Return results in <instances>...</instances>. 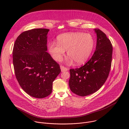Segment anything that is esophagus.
<instances>
[{"instance_id": "1", "label": "esophagus", "mask_w": 129, "mask_h": 129, "mask_svg": "<svg viewBox=\"0 0 129 129\" xmlns=\"http://www.w3.org/2000/svg\"><path fill=\"white\" fill-rule=\"evenodd\" d=\"M60 69H61V70L62 72L66 71H67V70H68V69L66 67H65L63 66H60Z\"/></svg>"}]
</instances>
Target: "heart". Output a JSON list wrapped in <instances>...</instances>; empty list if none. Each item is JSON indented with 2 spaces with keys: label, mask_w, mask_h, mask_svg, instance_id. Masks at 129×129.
Listing matches in <instances>:
<instances>
[{
  "label": "heart",
  "mask_w": 129,
  "mask_h": 129,
  "mask_svg": "<svg viewBox=\"0 0 129 129\" xmlns=\"http://www.w3.org/2000/svg\"><path fill=\"white\" fill-rule=\"evenodd\" d=\"M94 46V40L89 34L81 32L64 33L57 37V43L50 42L48 50L51 57L56 61L62 60L65 50L69 58L68 64L75 61L77 64L84 63L90 57Z\"/></svg>",
  "instance_id": "obj_1"
}]
</instances>
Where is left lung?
<instances>
[{"instance_id": "left-lung-1", "label": "left lung", "mask_w": 129, "mask_h": 129, "mask_svg": "<svg viewBox=\"0 0 129 129\" xmlns=\"http://www.w3.org/2000/svg\"><path fill=\"white\" fill-rule=\"evenodd\" d=\"M94 30L97 40L92 57L80 68L70 69V89L73 93L81 96L91 94L99 90L107 80L111 66V43L100 29Z\"/></svg>"}]
</instances>
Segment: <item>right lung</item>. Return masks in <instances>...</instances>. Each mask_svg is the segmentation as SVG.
<instances>
[{
    "mask_svg": "<svg viewBox=\"0 0 129 129\" xmlns=\"http://www.w3.org/2000/svg\"><path fill=\"white\" fill-rule=\"evenodd\" d=\"M49 30L35 28L23 32L16 40L13 50L18 83L26 93L38 99L51 93L52 82L61 72L59 65L46 52Z\"/></svg>",
    "mask_w": 129,
    "mask_h": 129,
    "instance_id": "right-lung-1",
    "label": "right lung"
}]
</instances>
